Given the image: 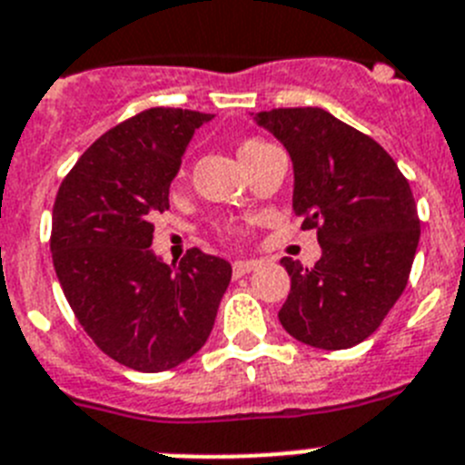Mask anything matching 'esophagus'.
Masks as SVG:
<instances>
[{"label": "esophagus", "mask_w": 465, "mask_h": 465, "mask_svg": "<svg viewBox=\"0 0 465 465\" xmlns=\"http://www.w3.org/2000/svg\"><path fill=\"white\" fill-rule=\"evenodd\" d=\"M259 266V262H245V259H241V262H233L232 269H233V278H242V275H248L250 271H254Z\"/></svg>", "instance_id": "34e87169"}]
</instances>
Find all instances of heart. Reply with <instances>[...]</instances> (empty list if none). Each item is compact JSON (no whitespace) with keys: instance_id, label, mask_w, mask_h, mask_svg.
I'll return each instance as SVG.
<instances>
[{"instance_id":"obj_1","label":"heart","mask_w":465,"mask_h":465,"mask_svg":"<svg viewBox=\"0 0 465 465\" xmlns=\"http://www.w3.org/2000/svg\"><path fill=\"white\" fill-rule=\"evenodd\" d=\"M271 148H273V145L266 143L263 139H254V136H250V139H242L241 143H238V157H241L242 166L250 169V166H252L263 153H269ZM183 181H185V169H181L178 171V175H175V183H183ZM238 232H241V227L233 223H229L227 227H224V233H229V236H233V233Z\"/></svg>"}]
</instances>
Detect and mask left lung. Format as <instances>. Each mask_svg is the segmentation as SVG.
<instances>
[{
    "mask_svg": "<svg viewBox=\"0 0 465 465\" xmlns=\"http://www.w3.org/2000/svg\"><path fill=\"white\" fill-rule=\"evenodd\" d=\"M294 164V213L315 229L322 257L282 263L292 290L284 331L320 350H347L382 324L408 284L420 242L410 183L368 134L324 108H271L254 115Z\"/></svg>",
    "mask_w": 465,
    "mask_h": 465,
    "instance_id": "1",
    "label": "left lung"
}]
</instances>
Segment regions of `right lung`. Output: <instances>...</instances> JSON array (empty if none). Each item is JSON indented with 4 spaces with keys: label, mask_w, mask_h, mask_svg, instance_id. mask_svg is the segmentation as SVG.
Returning a JSON list of instances; mask_svg holds the SVG:
<instances>
[{
    "label": "right lung",
    "mask_w": 465,
    "mask_h": 465,
    "mask_svg": "<svg viewBox=\"0 0 465 465\" xmlns=\"http://www.w3.org/2000/svg\"><path fill=\"white\" fill-rule=\"evenodd\" d=\"M211 115L148 108L99 136L64 175L50 252L71 311L94 345L123 366L160 373L203 347L232 280L223 257L187 250L169 266L150 250L153 217L194 129Z\"/></svg>",
    "instance_id": "obj_1"
}]
</instances>
